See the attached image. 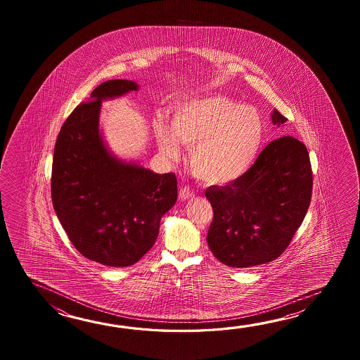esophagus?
<instances>
[{"mask_svg": "<svg viewBox=\"0 0 360 360\" xmlns=\"http://www.w3.org/2000/svg\"><path fill=\"white\" fill-rule=\"evenodd\" d=\"M194 195H195V193L191 189V186H183L180 189V193H179V197L183 199V200L194 198Z\"/></svg>", "mask_w": 360, "mask_h": 360, "instance_id": "esophagus-1", "label": "esophagus"}]
</instances>
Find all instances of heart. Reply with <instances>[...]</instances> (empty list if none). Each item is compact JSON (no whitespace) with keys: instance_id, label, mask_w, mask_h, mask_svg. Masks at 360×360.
Segmentation results:
<instances>
[{"instance_id":"1","label":"heart","mask_w":360,"mask_h":360,"mask_svg":"<svg viewBox=\"0 0 360 360\" xmlns=\"http://www.w3.org/2000/svg\"><path fill=\"white\" fill-rule=\"evenodd\" d=\"M265 123L255 107L224 95L191 100L175 109L171 130L158 126L163 154L179 155V144L191 149L193 174L211 185H224L243 176L257 160Z\"/></svg>"}]
</instances>
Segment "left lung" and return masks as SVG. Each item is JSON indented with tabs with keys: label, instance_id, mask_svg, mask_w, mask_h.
<instances>
[{
	"label": "left lung",
	"instance_id": "obj_1",
	"mask_svg": "<svg viewBox=\"0 0 360 360\" xmlns=\"http://www.w3.org/2000/svg\"><path fill=\"white\" fill-rule=\"evenodd\" d=\"M274 124L287 118L274 109ZM313 191V171L305 144L293 136L273 140L243 176L210 186L206 197L214 219L207 243L231 268L276 260L291 243L305 217Z\"/></svg>",
	"mask_w": 360,
	"mask_h": 360
}]
</instances>
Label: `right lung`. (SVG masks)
<instances>
[{
  "label": "right lung",
  "instance_id": "add662e5",
  "mask_svg": "<svg viewBox=\"0 0 360 360\" xmlns=\"http://www.w3.org/2000/svg\"><path fill=\"white\" fill-rule=\"evenodd\" d=\"M134 81L110 79L69 115L56 139L51 198L77 251L112 268L134 265L153 247L162 216L175 205V174H154L109 153L99 132L101 100L136 91Z\"/></svg>",
  "mask_w": 360,
  "mask_h": 360
}]
</instances>
